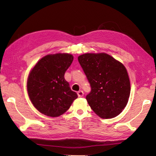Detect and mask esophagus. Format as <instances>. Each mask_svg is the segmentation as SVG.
<instances>
[{
	"instance_id": "obj_1",
	"label": "esophagus",
	"mask_w": 156,
	"mask_h": 156,
	"mask_svg": "<svg viewBox=\"0 0 156 156\" xmlns=\"http://www.w3.org/2000/svg\"><path fill=\"white\" fill-rule=\"evenodd\" d=\"M77 95L79 97H83L84 96V92L82 90H79L77 92Z\"/></svg>"
}]
</instances>
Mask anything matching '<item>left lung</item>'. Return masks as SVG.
I'll return each instance as SVG.
<instances>
[{"mask_svg": "<svg viewBox=\"0 0 156 156\" xmlns=\"http://www.w3.org/2000/svg\"><path fill=\"white\" fill-rule=\"evenodd\" d=\"M78 60L91 87L86 96L88 105L102 119H112L126 107L130 82L124 66L109 55L85 53Z\"/></svg>", "mask_w": 156, "mask_h": 156, "instance_id": "left-lung-1", "label": "left lung"}]
</instances>
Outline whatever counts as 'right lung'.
Here are the masks:
<instances>
[{
	"instance_id": "1",
	"label": "right lung",
	"mask_w": 156,
	"mask_h": 156,
	"mask_svg": "<svg viewBox=\"0 0 156 156\" xmlns=\"http://www.w3.org/2000/svg\"><path fill=\"white\" fill-rule=\"evenodd\" d=\"M73 60V55L68 53L48 55L31 69L27 92L33 105L42 114L51 117L62 115L77 98L64 79Z\"/></svg>"
}]
</instances>
